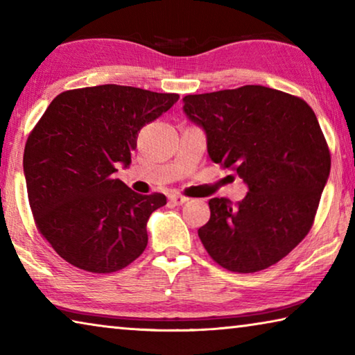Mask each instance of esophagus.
I'll use <instances>...</instances> for the list:
<instances>
[{"label": "esophagus", "mask_w": 355, "mask_h": 355, "mask_svg": "<svg viewBox=\"0 0 355 355\" xmlns=\"http://www.w3.org/2000/svg\"><path fill=\"white\" fill-rule=\"evenodd\" d=\"M169 200L173 203V205H182V203L188 200V197L178 194V192H172V194H169Z\"/></svg>", "instance_id": "1"}]
</instances>
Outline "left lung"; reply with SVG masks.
Listing matches in <instances>:
<instances>
[{"mask_svg": "<svg viewBox=\"0 0 355 355\" xmlns=\"http://www.w3.org/2000/svg\"><path fill=\"white\" fill-rule=\"evenodd\" d=\"M183 101L186 116L205 130L209 158L249 188L235 205L224 197L208 202L203 248L232 272L272 266L307 236L329 178L330 152L313 110L255 84Z\"/></svg>", "mask_w": 355, "mask_h": 355, "instance_id": "left-lung-1", "label": "left lung"}]
</instances>
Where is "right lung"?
I'll return each instance as SVG.
<instances>
[{
  "label": "right lung",
  "instance_id": "add662e5",
  "mask_svg": "<svg viewBox=\"0 0 355 355\" xmlns=\"http://www.w3.org/2000/svg\"><path fill=\"white\" fill-rule=\"evenodd\" d=\"M178 94L103 84L59 94L28 136L25 171L35 227L58 255L95 274L127 268L147 248V220L166 196L137 194L119 178L137 133Z\"/></svg>",
  "mask_w": 355,
  "mask_h": 355
}]
</instances>
